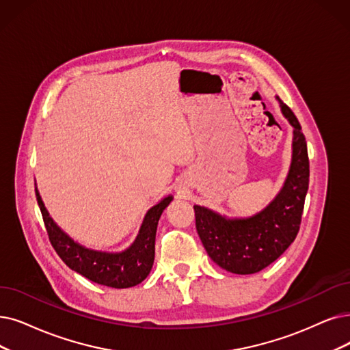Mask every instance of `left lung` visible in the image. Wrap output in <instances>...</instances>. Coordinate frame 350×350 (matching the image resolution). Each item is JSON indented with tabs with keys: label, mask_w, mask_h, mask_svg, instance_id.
<instances>
[{
	"label": "left lung",
	"mask_w": 350,
	"mask_h": 350,
	"mask_svg": "<svg viewBox=\"0 0 350 350\" xmlns=\"http://www.w3.org/2000/svg\"><path fill=\"white\" fill-rule=\"evenodd\" d=\"M283 116L293 128L291 162L284 184L261 211L250 217H227L204 205H193L195 224L208 256L234 274H254L280 257L300 228L309 189V157L301 126L280 97Z\"/></svg>",
	"instance_id": "obj_1"
}]
</instances>
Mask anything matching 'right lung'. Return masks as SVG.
<instances>
[{
  "label": "right lung",
  "instance_id": "1",
  "mask_svg": "<svg viewBox=\"0 0 350 350\" xmlns=\"http://www.w3.org/2000/svg\"><path fill=\"white\" fill-rule=\"evenodd\" d=\"M36 197L40 211L43 214L51 245L66 265L97 284L113 288L137 286L149 275L153 260H155L158 221L163 209L174 200V195L170 193L148 209L141 228H139L137 235L129 247L122 251H102L81 245L64 232L57 226V222H54L43 200H41L37 185Z\"/></svg>",
  "mask_w": 350,
  "mask_h": 350
}]
</instances>
